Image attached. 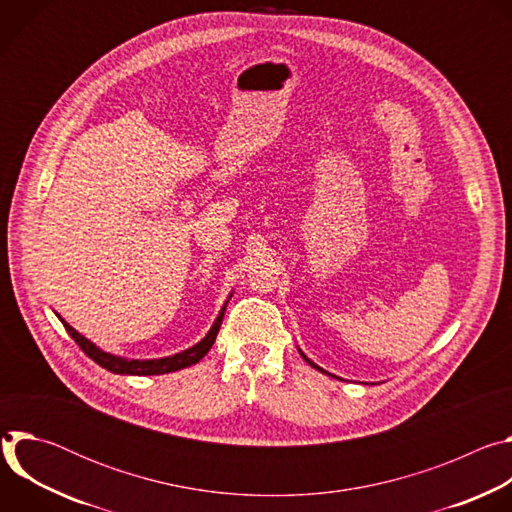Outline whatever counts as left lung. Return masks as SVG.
<instances>
[{
	"label": "left lung",
	"mask_w": 512,
	"mask_h": 512,
	"mask_svg": "<svg viewBox=\"0 0 512 512\" xmlns=\"http://www.w3.org/2000/svg\"><path fill=\"white\" fill-rule=\"evenodd\" d=\"M298 350H300V348H298ZM300 354H302V358H304V360H306V362H308V364H310V367H312V369H316V371H320V373H324V375H328V377H334V379H340V377H336V375H332V373H328V371H324V369H322V367H318V364H316V362H312V360H310V358H308V356H306V354H304V352H302V350H300ZM340 381H342V379H340Z\"/></svg>",
	"instance_id": "left-lung-1"
}]
</instances>
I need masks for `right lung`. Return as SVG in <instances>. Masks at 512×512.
Listing matches in <instances>:
<instances>
[{
    "label": "right lung",
    "instance_id": "right-lung-1",
    "mask_svg": "<svg viewBox=\"0 0 512 512\" xmlns=\"http://www.w3.org/2000/svg\"><path fill=\"white\" fill-rule=\"evenodd\" d=\"M233 298V294L227 298L225 306L221 308V312H218L214 324L210 326L208 334L196 342L194 346L182 350V352H176L172 356H164V358H125V356H117V354H111V352H105L101 350L97 344H93L89 338H85L81 332H77L75 328H72L70 324H66L58 314V320L64 324L66 332L75 338V342L85 350V354L89 358H93L99 367L115 373V375H133V377H150V375H166V373H174V371H180V369H186V367H192V364H196L208 350L210 346L214 344L216 340V334L218 330H221V324H223V318H225V310H227V304L229 300Z\"/></svg>",
    "mask_w": 512,
    "mask_h": 512
}]
</instances>
